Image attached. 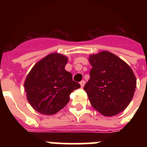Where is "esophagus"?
Segmentation results:
<instances>
[{
    "label": "esophagus",
    "mask_w": 147,
    "mask_h": 147,
    "mask_svg": "<svg viewBox=\"0 0 147 147\" xmlns=\"http://www.w3.org/2000/svg\"><path fill=\"white\" fill-rule=\"evenodd\" d=\"M85 81H82V82H80L81 87H82V88L84 87V85H85Z\"/></svg>",
    "instance_id": "1"
}]
</instances>
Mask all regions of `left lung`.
Listing matches in <instances>:
<instances>
[{
	"label": "left lung",
	"mask_w": 147,
	"mask_h": 147,
	"mask_svg": "<svg viewBox=\"0 0 147 147\" xmlns=\"http://www.w3.org/2000/svg\"><path fill=\"white\" fill-rule=\"evenodd\" d=\"M88 60L92 69L84 90L92 107L106 117L123 111L132 100L137 87L131 68L107 51L92 54Z\"/></svg>",
	"instance_id": "obj_1"
}]
</instances>
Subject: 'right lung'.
Returning <instances> with one entry per match:
<instances>
[{"mask_svg":"<svg viewBox=\"0 0 147 147\" xmlns=\"http://www.w3.org/2000/svg\"><path fill=\"white\" fill-rule=\"evenodd\" d=\"M68 58L58 53H50L34 65L26 76L24 88L33 109L44 115H52L69 101V95L80 85L65 69Z\"/></svg>","mask_w":147,"mask_h":147,"instance_id":"right-lung-1","label":"right lung"}]
</instances>
